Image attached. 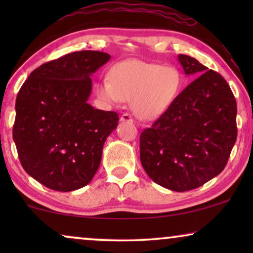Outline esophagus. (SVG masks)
<instances>
[{
	"label": "esophagus",
	"mask_w": 253,
	"mask_h": 253,
	"mask_svg": "<svg viewBox=\"0 0 253 253\" xmlns=\"http://www.w3.org/2000/svg\"><path fill=\"white\" fill-rule=\"evenodd\" d=\"M121 121H122V122H133V119L131 117L129 113H124L122 114V116H121Z\"/></svg>",
	"instance_id": "34e87169"
}]
</instances>
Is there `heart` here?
<instances>
[{
    "label": "heart",
    "mask_w": 253,
    "mask_h": 253,
    "mask_svg": "<svg viewBox=\"0 0 253 253\" xmlns=\"http://www.w3.org/2000/svg\"><path fill=\"white\" fill-rule=\"evenodd\" d=\"M181 86L182 76L176 68L131 60L115 65L110 78L100 81L98 94L107 103L131 100L134 115L141 120H153L172 105Z\"/></svg>",
    "instance_id": "obj_1"
}]
</instances>
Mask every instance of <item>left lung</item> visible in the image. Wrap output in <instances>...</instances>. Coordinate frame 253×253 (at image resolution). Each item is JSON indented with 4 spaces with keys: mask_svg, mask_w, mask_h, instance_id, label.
I'll list each match as a JSON object with an SVG mask.
<instances>
[{
    "mask_svg": "<svg viewBox=\"0 0 253 253\" xmlns=\"http://www.w3.org/2000/svg\"><path fill=\"white\" fill-rule=\"evenodd\" d=\"M185 75L199 76L140 133V161L157 184L197 189L226 167L237 138L236 100L222 76L178 55Z\"/></svg>",
    "mask_w": 253,
    "mask_h": 253,
    "instance_id": "8db88e82",
    "label": "left lung"
}]
</instances>
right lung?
Wrapping results in <instances>:
<instances>
[{
	"mask_svg": "<svg viewBox=\"0 0 253 253\" xmlns=\"http://www.w3.org/2000/svg\"><path fill=\"white\" fill-rule=\"evenodd\" d=\"M109 58L95 50L67 54L37 68L19 89L13 141L24 170L47 188L74 191L98 170L119 115L87 103L89 77Z\"/></svg>",
	"mask_w": 253,
	"mask_h": 253,
	"instance_id": "1",
	"label": "right lung"
}]
</instances>
